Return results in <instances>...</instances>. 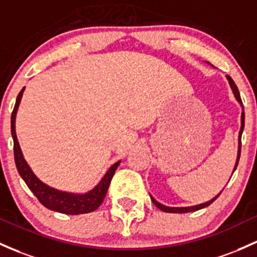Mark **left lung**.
<instances>
[{"label": "left lung", "mask_w": 257, "mask_h": 257, "mask_svg": "<svg viewBox=\"0 0 257 257\" xmlns=\"http://www.w3.org/2000/svg\"><path fill=\"white\" fill-rule=\"evenodd\" d=\"M208 63V62H207ZM210 64V63H208ZM212 66V64H211ZM213 67V66H212ZM225 78H227L228 83H229L230 85V89H232L233 91V95L234 97H235V100L238 101L239 105L241 107V117H240V131H239V137H238V154H236V161H235V165H234V168H233V172L232 174L234 173V171L236 170V166H238V162H239V157H240V148H241V134H243V131H244V119H245V114H244V107H243V102H241V98H240V94H239V90L238 87H236L235 84H234L233 79L229 77V75H225ZM222 193V191H221ZM219 193V194H221ZM219 194H217V195L213 197V199H211L210 201H206L204 202V204H199V205H195V206H187V207H170V206H166V205H162L160 204L157 200H155L154 197H151L152 202H154L155 205H156L157 207L160 208V210L165 211V212H170V213H187V212H194V211H197V210H201V208L204 207H207L208 205L212 204L213 201L217 199V197L219 196Z\"/></svg>", "instance_id": "obj_1"}]
</instances>
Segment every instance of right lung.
Returning a JSON list of instances; mask_svg holds the SVG:
<instances>
[{"mask_svg":"<svg viewBox=\"0 0 257 257\" xmlns=\"http://www.w3.org/2000/svg\"><path fill=\"white\" fill-rule=\"evenodd\" d=\"M25 86L21 90L18 97L16 100V105L11 117V133H12L13 143H14V161H16L17 170L19 174L27 183L28 188L33 191V194L38 197L39 201L49 210L56 211V212L64 213V215H81V213H89L95 211L102 204L105 199L107 190H108L109 183H111L112 177H113L115 170L119 166L120 161L113 163L111 167L107 170L103 174L100 182L95 185L94 188L90 189L86 193H69V191H63L60 189H56L47 185L36 177L30 166L28 165L27 160L24 159V155L22 152L21 145H19L18 138L16 133V117L18 112L19 105H21L22 97Z\"/></svg>","mask_w":257,"mask_h":257,"instance_id":"1","label":"right lung"}]
</instances>
